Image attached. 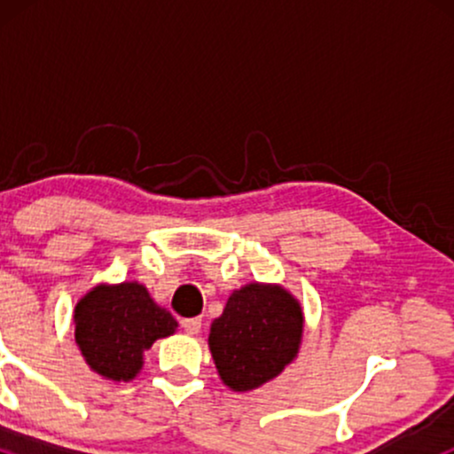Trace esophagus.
<instances>
[{
  "label": "esophagus",
  "instance_id": "1",
  "mask_svg": "<svg viewBox=\"0 0 454 454\" xmlns=\"http://www.w3.org/2000/svg\"><path fill=\"white\" fill-rule=\"evenodd\" d=\"M181 326H184L187 335H198L202 328V320L200 317H185V320H181Z\"/></svg>",
  "mask_w": 454,
  "mask_h": 454
}]
</instances>
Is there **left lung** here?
Wrapping results in <instances>:
<instances>
[{"label": "left lung", "instance_id": "1", "mask_svg": "<svg viewBox=\"0 0 454 454\" xmlns=\"http://www.w3.org/2000/svg\"><path fill=\"white\" fill-rule=\"evenodd\" d=\"M303 311L279 286L249 284L234 290L213 320L209 348L217 372L232 390L258 388L279 376L299 352Z\"/></svg>", "mask_w": 454, "mask_h": 454}]
</instances>
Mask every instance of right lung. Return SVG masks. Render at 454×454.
Instances as JSON below:
<instances>
[{
	"mask_svg": "<svg viewBox=\"0 0 454 454\" xmlns=\"http://www.w3.org/2000/svg\"><path fill=\"white\" fill-rule=\"evenodd\" d=\"M76 343L93 372L128 382L143 367V352L173 335L175 317L151 301L140 284L96 286L74 309Z\"/></svg>",
	"mask_w": 454,
	"mask_h": 454,
	"instance_id": "add662e5",
	"label": "right lung"
}]
</instances>
